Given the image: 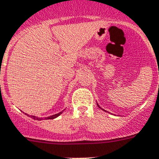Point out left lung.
Here are the masks:
<instances>
[{
    "label": "left lung",
    "mask_w": 159,
    "mask_h": 159,
    "mask_svg": "<svg viewBox=\"0 0 159 159\" xmlns=\"http://www.w3.org/2000/svg\"><path fill=\"white\" fill-rule=\"evenodd\" d=\"M97 105H98V104H97ZM98 106H99V105H98ZM99 107V108H101V107Z\"/></svg>",
    "instance_id": "left-lung-1"
}]
</instances>
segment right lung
<instances>
[{
	"instance_id": "right-lung-1",
	"label": "right lung",
	"mask_w": 159,
	"mask_h": 159,
	"mask_svg": "<svg viewBox=\"0 0 159 159\" xmlns=\"http://www.w3.org/2000/svg\"><path fill=\"white\" fill-rule=\"evenodd\" d=\"M60 114H62V112H60V113L58 114H56V115H53V116H49V117H46V118H43L44 119H55V118L58 117L59 116H60ZM30 117H32L34 119H36V120H41L42 119H40V118H37V117H35V116H30Z\"/></svg>"
}]
</instances>
